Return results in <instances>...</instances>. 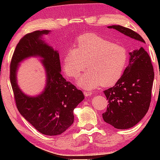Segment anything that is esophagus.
<instances>
[{
	"label": "esophagus",
	"instance_id": "34e87169",
	"mask_svg": "<svg viewBox=\"0 0 160 160\" xmlns=\"http://www.w3.org/2000/svg\"><path fill=\"white\" fill-rule=\"evenodd\" d=\"M84 95L86 96V97H87V96H89V95H92L93 94V92L92 91V90H86V91H84Z\"/></svg>",
	"mask_w": 160,
	"mask_h": 160
}]
</instances>
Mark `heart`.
<instances>
[{"label":"heart","instance_id":"heart-1","mask_svg":"<svg viewBox=\"0 0 160 160\" xmlns=\"http://www.w3.org/2000/svg\"><path fill=\"white\" fill-rule=\"evenodd\" d=\"M76 44L65 54L63 68L68 76L75 78L87 63L89 70L77 80L80 87H111L121 78L128 60L125 47L92 34L80 36Z\"/></svg>","mask_w":160,"mask_h":160}]
</instances>
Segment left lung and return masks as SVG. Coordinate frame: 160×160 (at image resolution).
I'll use <instances>...</instances> for the list:
<instances>
[{
  "instance_id": "8db88e82",
  "label": "left lung",
  "mask_w": 160,
  "mask_h": 160,
  "mask_svg": "<svg viewBox=\"0 0 160 160\" xmlns=\"http://www.w3.org/2000/svg\"><path fill=\"white\" fill-rule=\"evenodd\" d=\"M130 38L145 41L136 32L121 25L108 26ZM130 62L123 75L114 86L103 92L108 100L102 119L117 129L124 130L135 126L146 115L152 100L154 78V68L148 54L143 47L130 54Z\"/></svg>"
}]
</instances>
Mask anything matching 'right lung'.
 Wrapping results in <instances>:
<instances>
[{
    "instance_id": "obj_1",
    "label": "right lung",
    "mask_w": 160,
    "mask_h": 160,
    "mask_svg": "<svg viewBox=\"0 0 160 160\" xmlns=\"http://www.w3.org/2000/svg\"><path fill=\"white\" fill-rule=\"evenodd\" d=\"M48 32V30H36L19 40L11 61L10 82L17 108L22 117L39 132L58 135L73 123V109L84 100V96L82 91L63 78L58 52L39 39ZM30 56L44 58L48 76L45 92L35 98L21 92L16 78L18 62Z\"/></svg>"
}]
</instances>
